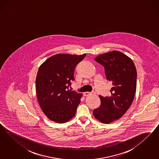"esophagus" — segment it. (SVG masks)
I'll return each mask as SVG.
<instances>
[{"label": "esophagus", "instance_id": "esophagus-1", "mask_svg": "<svg viewBox=\"0 0 159 159\" xmlns=\"http://www.w3.org/2000/svg\"><path fill=\"white\" fill-rule=\"evenodd\" d=\"M91 94H96V92H84L83 93V96H88L91 95Z\"/></svg>", "mask_w": 159, "mask_h": 159}]
</instances>
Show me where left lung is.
Wrapping results in <instances>:
<instances>
[{"label":"left lung","instance_id":"left-lung-1","mask_svg":"<svg viewBox=\"0 0 159 159\" xmlns=\"http://www.w3.org/2000/svg\"><path fill=\"white\" fill-rule=\"evenodd\" d=\"M94 60L104 66L107 79L112 83L111 97L100 96L101 105L93 111L96 119L108 124L129 108L136 89L137 72L132 60L118 51L102 53Z\"/></svg>","mask_w":159,"mask_h":159}]
</instances>
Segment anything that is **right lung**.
I'll use <instances>...</instances> for the list:
<instances>
[{
  "label": "right lung",
  "mask_w": 159,
  "mask_h": 159,
  "mask_svg": "<svg viewBox=\"0 0 159 159\" xmlns=\"http://www.w3.org/2000/svg\"><path fill=\"white\" fill-rule=\"evenodd\" d=\"M86 54L59 53L48 58L39 67L35 84L39 104L48 119L62 124L73 118L82 93L69 89L74 70Z\"/></svg>",
  "instance_id": "obj_1"
}]
</instances>
